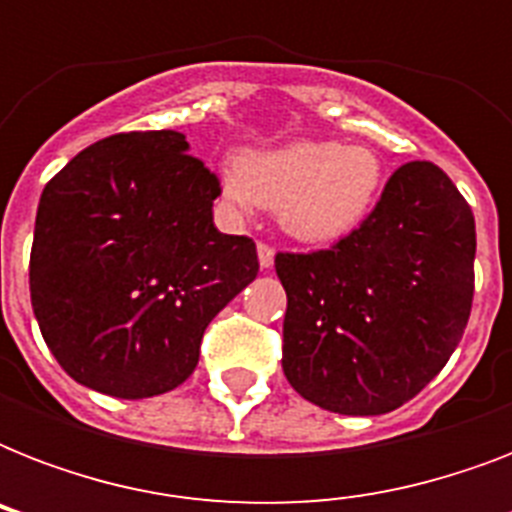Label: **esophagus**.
<instances>
[{"label": "esophagus", "instance_id": "34e87169", "mask_svg": "<svg viewBox=\"0 0 512 512\" xmlns=\"http://www.w3.org/2000/svg\"><path fill=\"white\" fill-rule=\"evenodd\" d=\"M273 257H276L273 247H268V244H257V260H260V268H271Z\"/></svg>", "mask_w": 512, "mask_h": 512}]
</instances>
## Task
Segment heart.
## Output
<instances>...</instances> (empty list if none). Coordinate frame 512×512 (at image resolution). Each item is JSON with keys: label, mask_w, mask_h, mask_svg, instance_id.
Listing matches in <instances>:
<instances>
[{"label": "heart", "mask_w": 512, "mask_h": 512, "mask_svg": "<svg viewBox=\"0 0 512 512\" xmlns=\"http://www.w3.org/2000/svg\"><path fill=\"white\" fill-rule=\"evenodd\" d=\"M382 162L369 146L295 140L268 151H244L236 167L217 172L220 196L247 215L276 209L287 236L303 244L345 239L372 212L382 188Z\"/></svg>", "instance_id": "b5f03b06"}]
</instances>
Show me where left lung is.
I'll return each mask as SVG.
<instances>
[{"instance_id":"8db88e82","label":"left lung","mask_w":512,"mask_h":512,"mask_svg":"<svg viewBox=\"0 0 512 512\" xmlns=\"http://www.w3.org/2000/svg\"><path fill=\"white\" fill-rule=\"evenodd\" d=\"M473 260L476 220L446 172L398 167L358 231L332 249L276 255L289 385L350 417L406 404L465 332Z\"/></svg>"}]
</instances>
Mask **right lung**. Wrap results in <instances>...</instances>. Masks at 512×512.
<instances>
[{
	"instance_id": "1",
	"label": "right lung",
	"mask_w": 512,
	"mask_h": 512,
	"mask_svg": "<svg viewBox=\"0 0 512 512\" xmlns=\"http://www.w3.org/2000/svg\"><path fill=\"white\" fill-rule=\"evenodd\" d=\"M183 132L92 143L44 185L31 305L58 364L114 398L177 388L204 329L257 276L255 241L215 228L217 177Z\"/></svg>"
}]
</instances>
